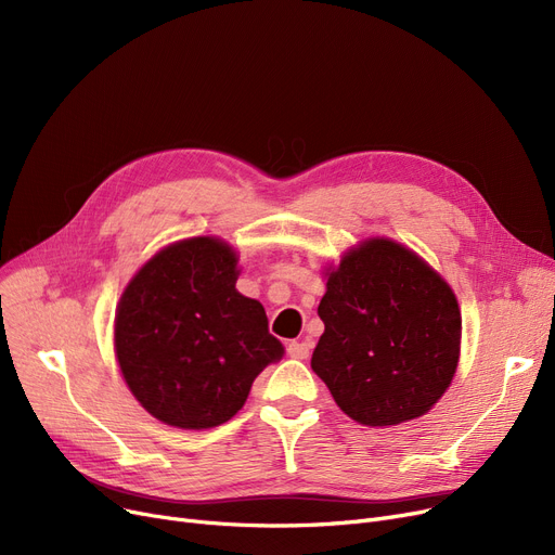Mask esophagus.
Listing matches in <instances>:
<instances>
[{
    "label": "esophagus",
    "mask_w": 555,
    "mask_h": 555,
    "mask_svg": "<svg viewBox=\"0 0 555 555\" xmlns=\"http://www.w3.org/2000/svg\"><path fill=\"white\" fill-rule=\"evenodd\" d=\"M287 353H289V358H295V360H306L308 353H310V341H306V339L289 341L287 344Z\"/></svg>",
    "instance_id": "34e87169"
}]
</instances>
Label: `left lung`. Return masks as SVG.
<instances>
[{
  "mask_svg": "<svg viewBox=\"0 0 555 555\" xmlns=\"http://www.w3.org/2000/svg\"><path fill=\"white\" fill-rule=\"evenodd\" d=\"M312 371L339 410L369 427L427 414L450 387L461 346L452 287L389 238L348 249L319 301Z\"/></svg>",
  "mask_w": 555,
  "mask_h": 555,
  "instance_id": "8db88e82",
  "label": "left lung"
}]
</instances>
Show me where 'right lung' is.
Returning a JSON list of instances; mask_svg holds the SVG:
<instances>
[{
    "label": "right lung",
    "instance_id": "obj_1",
    "mask_svg": "<svg viewBox=\"0 0 555 555\" xmlns=\"http://www.w3.org/2000/svg\"><path fill=\"white\" fill-rule=\"evenodd\" d=\"M238 256L211 236L157 251L132 276L114 319L124 380L157 421L180 429L227 423L256 375L283 358L268 314L236 289Z\"/></svg>",
    "mask_w": 555,
    "mask_h": 555
}]
</instances>
